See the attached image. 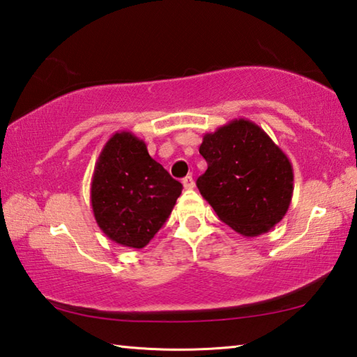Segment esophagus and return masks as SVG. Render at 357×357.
<instances>
[{"mask_svg":"<svg viewBox=\"0 0 357 357\" xmlns=\"http://www.w3.org/2000/svg\"><path fill=\"white\" fill-rule=\"evenodd\" d=\"M183 185H184V189L190 190V189H193V187H195V181H193L192 176H185L183 179Z\"/></svg>","mask_w":357,"mask_h":357,"instance_id":"34e87169","label":"esophagus"}]
</instances>
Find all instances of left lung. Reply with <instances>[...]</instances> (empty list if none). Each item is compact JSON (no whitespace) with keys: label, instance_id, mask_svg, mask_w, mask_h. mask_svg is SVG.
<instances>
[{"label":"left lung","instance_id":"obj_1","mask_svg":"<svg viewBox=\"0 0 357 357\" xmlns=\"http://www.w3.org/2000/svg\"><path fill=\"white\" fill-rule=\"evenodd\" d=\"M207 170L197 179L218 218L243 237L280 223L294 193L289 158L256 123L236 119L207 132L199 146Z\"/></svg>","mask_w":357,"mask_h":357}]
</instances>
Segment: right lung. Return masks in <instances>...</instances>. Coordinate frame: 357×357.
Segmentation results:
<instances>
[{
    "label": "right lung",
    "mask_w": 357,
    "mask_h": 357,
    "mask_svg": "<svg viewBox=\"0 0 357 357\" xmlns=\"http://www.w3.org/2000/svg\"><path fill=\"white\" fill-rule=\"evenodd\" d=\"M96 223L128 248H144L164 226L183 184L173 179L132 132H115L96 160L90 184Z\"/></svg>",
    "instance_id": "1"
}]
</instances>
